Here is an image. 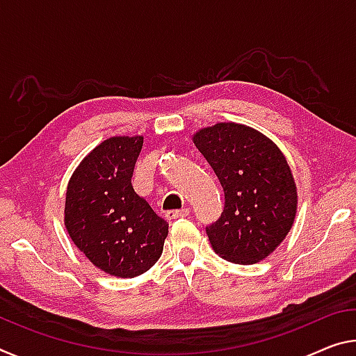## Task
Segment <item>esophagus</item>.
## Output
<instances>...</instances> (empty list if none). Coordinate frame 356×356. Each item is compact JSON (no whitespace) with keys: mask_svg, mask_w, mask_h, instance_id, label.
<instances>
[{"mask_svg":"<svg viewBox=\"0 0 356 356\" xmlns=\"http://www.w3.org/2000/svg\"><path fill=\"white\" fill-rule=\"evenodd\" d=\"M190 216V211L188 209H179V211H168L166 212V218L168 220H176V218H184V217H188Z\"/></svg>","mask_w":356,"mask_h":356,"instance_id":"obj_1","label":"esophagus"}]
</instances>
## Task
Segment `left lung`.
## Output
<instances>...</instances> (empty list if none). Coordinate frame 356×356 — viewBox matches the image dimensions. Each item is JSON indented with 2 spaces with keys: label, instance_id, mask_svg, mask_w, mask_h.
I'll use <instances>...</instances> for the list:
<instances>
[{
  "label": "left lung",
  "instance_id": "8db88e82",
  "mask_svg": "<svg viewBox=\"0 0 356 356\" xmlns=\"http://www.w3.org/2000/svg\"><path fill=\"white\" fill-rule=\"evenodd\" d=\"M193 143L225 191V209L206 233L218 257L238 264L268 258L290 233L298 191L285 155L250 127L220 122L201 128Z\"/></svg>",
  "mask_w": 356,
  "mask_h": 356
}]
</instances>
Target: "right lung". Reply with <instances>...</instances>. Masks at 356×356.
I'll list each match as a JSON object with an SVG mask.
<instances>
[{
    "instance_id": "right-lung-1",
    "label": "right lung",
    "mask_w": 356,
    "mask_h": 356,
    "mask_svg": "<svg viewBox=\"0 0 356 356\" xmlns=\"http://www.w3.org/2000/svg\"><path fill=\"white\" fill-rule=\"evenodd\" d=\"M143 136H114L83 158L67 182L65 227L98 269L122 279L149 270L163 253L168 222L134 191Z\"/></svg>"
}]
</instances>
